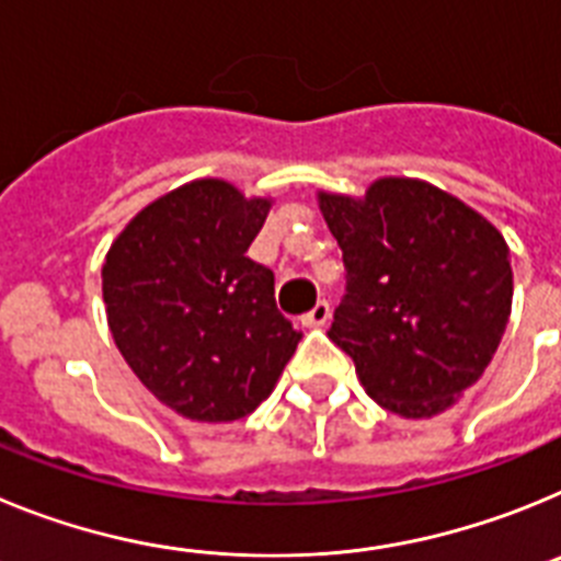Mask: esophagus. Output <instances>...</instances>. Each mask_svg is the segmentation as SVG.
<instances>
[{
    "mask_svg": "<svg viewBox=\"0 0 561 561\" xmlns=\"http://www.w3.org/2000/svg\"><path fill=\"white\" fill-rule=\"evenodd\" d=\"M329 317H331V306L325 304V300H317L314 309L304 317V325H309V329H323V325L329 323Z\"/></svg>",
    "mask_w": 561,
    "mask_h": 561,
    "instance_id": "1",
    "label": "esophagus"
}]
</instances>
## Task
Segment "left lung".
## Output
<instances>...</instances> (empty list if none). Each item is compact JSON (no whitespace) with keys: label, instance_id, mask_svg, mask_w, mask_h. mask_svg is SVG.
<instances>
[{"label":"left lung","instance_id":"obj_1","mask_svg":"<svg viewBox=\"0 0 561 561\" xmlns=\"http://www.w3.org/2000/svg\"><path fill=\"white\" fill-rule=\"evenodd\" d=\"M317 205L348 272L329 336L376 404L440 415L489 368L512 314L503 232L410 176H381L365 196L317 191Z\"/></svg>","mask_w":561,"mask_h":561}]
</instances>
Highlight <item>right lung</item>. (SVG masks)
Returning <instances> with one entry per match:
<instances>
[{
	"label": "right lung",
	"mask_w": 561,
	"mask_h": 561,
	"mask_svg": "<svg viewBox=\"0 0 561 561\" xmlns=\"http://www.w3.org/2000/svg\"><path fill=\"white\" fill-rule=\"evenodd\" d=\"M270 196L193 180L142 207L103 261L114 345L137 379L191 421H236L275 390L297 334L275 275L247 257Z\"/></svg>",
	"instance_id": "obj_1"
}]
</instances>
